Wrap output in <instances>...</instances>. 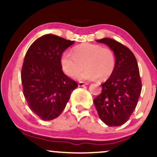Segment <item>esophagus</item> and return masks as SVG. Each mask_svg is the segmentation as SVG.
<instances>
[{
    "label": "esophagus",
    "mask_w": 157,
    "mask_h": 157,
    "mask_svg": "<svg viewBox=\"0 0 157 157\" xmlns=\"http://www.w3.org/2000/svg\"><path fill=\"white\" fill-rule=\"evenodd\" d=\"M86 85H88L87 82H78V86H84Z\"/></svg>",
    "instance_id": "esophagus-1"
}]
</instances>
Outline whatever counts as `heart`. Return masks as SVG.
Here are the masks:
<instances>
[{
  "mask_svg": "<svg viewBox=\"0 0 157 157\" xmlns=\"http://www.w3.org/2000/svg\"><path fill=\"white\" fill-rule=\"evenodd\" d=\"M84 68L77 77L80 80H105L112 75L116 60L112 50L101 45L82 44L74 47L72 55L66 52L60 57L63 71L69 77H75Z\"/></svg>",
  "mask_w": 157,
  "mask_h": 157,
  "instance_id": "obj_1",
  "label": "heart"
}]
</instances>
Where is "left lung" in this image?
I'll return each mask as SVG.
<instances>
[{
	"instance_id": "8db88e82",
	"label": "left lung",
	"mask_w": 157,
	"mask_h": 157,
	"mask_svg": "<svg viewBox=\"0 0 157 157\" xmlns=\"http://www.w3.org/2000/svg\"><path fill=\"white\" fill-rule=\"evenodd\" d=\"M113 50L114 71L102 84V92L94 99L99 117L109 126H120L128 121L137 105L142 81L136 59L127 46L111 38L97 40Z\"/></svg>"
}]
</instances>
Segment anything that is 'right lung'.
Listing matches in <instances>:
<instances>
[{
	"label": "right lung",
	"instance_id": "1",
	"mask_svg": "<svg viewBox=\"0 0 157 157\" xmlns=\"http://www.w3.org/2000/svg\"><path fill=\"white\" fill-rule=\"evenodd\" d=\"M74 43L48 34L36 40L27 50L21 70L23 93L29 109L41 120L57 118L78 86L60 66L61 55Z\"/></svg>",
	"mask_w": 157,
	"mask_h": 157
}]
</instances>
